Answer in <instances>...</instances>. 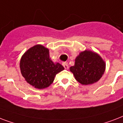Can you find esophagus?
Wrapping results in <instances>:
<instances>
[{"label": "esophagus", "instance_id": "1", "mask_svg": "<svg viewBox=\"0 0 123 123\" xmlns=\"http://www.w3.org/2000/svg\"><path fill=\"white\" fill-rule=\"evenodd\" d=\"M62 64H63V66L64 67V68H65V69H68V68H69V66H68V62H64Z\"/></svg>", "mask_w": 123, "mask_h": 123}]
</instances>
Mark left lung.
<instances>
[{
  "instance_id": "1",
  "label": "left lung",
  "mask_w": 123,
  "mask_h": 123,
  "mask_svg": "<svg viewBox=\"0 0 123 123\" xmlns=\"http://www.w3.org/2000/svg\"><path fill=\"white\" fill-rule=\"evenodd\" d=\"M69 69L79 83L89 85L101 79L105 72V62L98 54L85 50L76 57L75 65Z\"/></svg>"
}]
</instances>
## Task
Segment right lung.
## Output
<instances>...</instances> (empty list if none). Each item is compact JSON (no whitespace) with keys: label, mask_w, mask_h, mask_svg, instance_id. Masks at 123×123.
Here are the masks:
<instances>
[{"label":"right lung","mask_w":123,"mask_h":123,"mask_svg":"<svg viewBox=\"0 0 123 123\" xmlns=\"http://www.w3.org/2000/svg\"><path fill=\"white\" fill-rule=\"evenodd\" d=\"M22 76L34 87L42 89L53 83L55 75L64 70L50 59L49 50L41 44L32 46L22 55L20 63Z\"/></svg>","instance_id":"obj_1"}]
</instances>
